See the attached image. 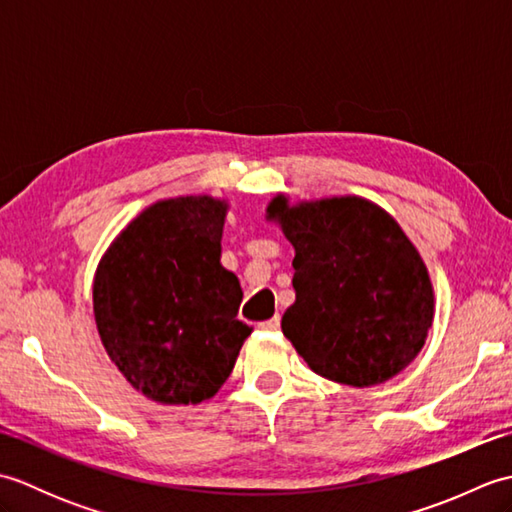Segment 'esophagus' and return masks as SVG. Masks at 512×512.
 Segmentation results:
<instances>
[{
  "mask_svg": "<svg viewBox=\"0 0 512 512\" xmlns=\"http://www.w3.org/2000/svg\"><path fill=\"white\" fill-rule=\"evenodd\" d=\"M279 323H281V319H279L277 314H275L273 319H268V321H262V323H259V328H262V330H268V332H275V330H279Z\"/></svg>",
  "mask_w": 512,
  "mask_h": 512,
  "instance_id": "34e87169",
  "label": "esophagus"
}]
</instances>
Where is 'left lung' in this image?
Listing matches in <instances>:
<instances>
[{
  "mask_svg": "<svg viewBox=\"0 0 512 512\" xmlns=\"http://www.w3.org/2000/svg\"><path fill=\"white\" fill-rule=\"evenodd\" d=\"M266 220L295 248V303L281 332L312 372L350 387L400 374L427 341L436 295L394 215L361 195L277 193Z\"/></svg>",
  "mask_w": 512,
  "mask_h": 512,
  "instance_id": "8db88e82",
  "label": "left lung"
}]
</instances>
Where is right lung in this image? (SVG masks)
<instances>
[{"label":"right lung","instance_id":"obj_1","mask_svg":"<svg viewBox=\"0 0 512 512\" xmlns=\"http://www.w3.org/2000/svg\"><path fill=\"white\" fill-rule=\"evenodd\" d=\"M228 200L178 195L149 204L94 273V321L127 383L160 405H198L231 376L250 325L242 286L220 262Z\"/></svg>","mask_w":512,"mask_h":512}]
</instances>
